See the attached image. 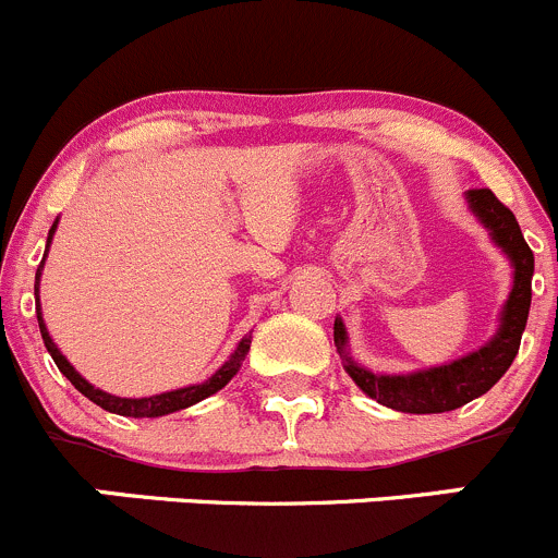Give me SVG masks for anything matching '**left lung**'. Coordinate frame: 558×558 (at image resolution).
Returning a JSON list of instances; mask_svg holds the SVG:
<instances>
[{
	"instance_id": "1",
	"label": "left lung",
	"mask_w": 558,
	"mask_h": 558,
	"mask_svg": "<svg viewBox=\"0 0 558 558\" xmlns=\"http://www.w3.org/2000/svg\"><path fill=\"white\" fill-rule=\"evenodd\" d=\"M465 203L471 214L480 219L490 241L507 254L512 265V290L498 315V328L480 350L469 355H460L454 362L441 367L416 369L405 375H384L362 367L348 350V331H344L342 317L333 320V344L342 355L344 373L353 378V384L373 397L380 405L402 413H444L463 408L465 402L476 400L485 391L501 380L509 364L514 362L521 337L526 331L529 306H532V276H534V254L529 243L523 241V232L514 221L512 210L496 199L490 189L465 191Z\"/></svg>"
}]
</instances>
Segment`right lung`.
Returning a JSON list of instances; mask_svg holds the SVG:
<instances>
[{
	"mask_svg": "<svg viewBox=\"0 0 558 558\" xmlns=\"http://www.w3.org/2000/svg\"><path fill=\"white\" fill-rule=\"evenodd\" d=\"M57 221L51 225L49 238H46V254H49L51 238H54V232H57ZM46 254H44V263H46ZM44 263L37 265V274H35V310H37V323H40V337H44L46 350L51 353V359H54V364L60 367V373L65 375V378L71 380V384L76 386V389L82 391L87 400H93L95 405H100L104 411L117 413V416H131V418L167 416V413L183 411V408L196 405V402H203L205 397H210V395H216L219 389H225V386L235 378L238 369H241L243 359H246V353H248V344H252V333H246V337L238 342V348L232 350L230 359H227V362L221 364V367L216 369L208 380H203V384H191V386H183V389L161 391V395H153V397H117V395H109V391L98 389V386H93L87 378H82V375L76 373V367H73L65 355H62V350L57 348L54 339H51V333H49V328H46L44 312H40V274H44Z\"/></svg>",
	"mask_w": 558,
	"mask_h": 558,
	"instance_id": "obj_1",
	"label": "right lung"
}]
</instances>
